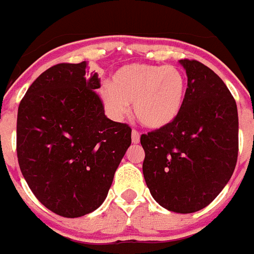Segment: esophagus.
I'll list each match as a JSON object with an SVG mask.
<instances>
[{"label": "esophagus", "instance_id": "1", "mask_svg": "<svg viewBox=\"0 0 254 254\" xmlns=\"http://www.w3.org/2000/svg\"><path fill=\"white\" fill-rule=\"evenodd\" d=\"M138 142H140V133H138V131L133 129V131H132V143Z\"/></svg>", "mask_w": 254, "mask_h": 254}]
</instances>
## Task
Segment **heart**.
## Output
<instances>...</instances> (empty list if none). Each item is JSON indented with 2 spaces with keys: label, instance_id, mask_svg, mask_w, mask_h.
<instances>
[{
  "label": "heart",
  "instance_id": "b5f03b06",
  "mask_svg": "<svg viewBox=\"0 0 254 254\" xmlns=\"http://www.w3.org/2000/svg\"><path fill=\"white\" fill-rule=\"evenodd\" d=\"M186 93V77L176 67L131 64L117 69L100 96L113 118L126 116L128 104L133 103L138 122L147 128L160 129L177 120Z\"/></svg>",
  "mask_w": 254,
  "mask_h": 254
}]
</instances>
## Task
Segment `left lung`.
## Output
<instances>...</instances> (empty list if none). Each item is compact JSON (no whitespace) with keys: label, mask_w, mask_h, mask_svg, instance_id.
<instances>
[{"label":"left lung","mask_w":254,"mask_h":254,"mask_svg":"<svg viewBox=\"0 0 254 254\" xmlns=\"http://www.w3.org/2000/svg\"><path fill=\"white\" fill-rule=\"evenodd\" d=\"M187 73L185 105L174 122L141 136L142 172L160 206L179 214L202 210L223 190L237 165V103L207 66L181 60Z\"/></svg>","instance_id":"8db88e82"}]
</instances>
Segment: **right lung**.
Returning a JSON list of instances; mask_svg holds the SVG:
<instances>
[{
  "label": "right lung",
  "mask_w": 254,
  "mask_h": 254,
  "mask_svg": "<svg viewBox=\"0 0 254 254\" xmlns=\"http://www.w3.org/2000/svg\"><path fill=\"white\" fill-rule=\"evenodd\" d=\"M87 62L44 71L17 111L16 151L29 188L52 212L90 214L104 202L131 145L128 125L104 114L98 73Z\"/></svg>",
  "instance_id": "add662e5"
}]
</instances>
